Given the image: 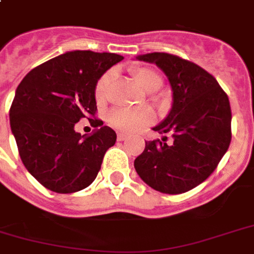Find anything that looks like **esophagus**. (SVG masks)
<instances>
[{
    "instance_id": "obj_1",
    "label": "esophagus",
    "mask_w": 254,
    "mask_h": 254,
    "mask_svg": "<svg viewBox=\"0 0 254 254\" xmlns=\"http://www.w3.org/2000/svg\"><path fill=\"white\" fill-rule=\"evenodd\" d=\"M127 138V136L125 134V133H118V134H117L118 141H125Z\"/></svg>"
}]
</instances>
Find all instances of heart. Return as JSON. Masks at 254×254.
<instances>
[{
    "label": "heart",
    "instance_id": "1",
    "mask_svg": "<svg viewBox=\"0 0 254 254\" xmlns=\"http://www.w3.org/2000/svg\"><path fill=\"white\" fill-rule=\"evenodd\" d=\"M132 75L134 80L140 87H142L146 91H155L161 86L160 75L155 72L153 69L146 68V67H134L132 68ZM113 80V72L108 71L99 76V79L95 83L94 87V97L97 102L101 103L106 98L109 86ZM108 120L113 127L122 130V132H134L137 129L142 127H146L153 122L155 114L151 109H125L116 108L108 113Z\"/></svg>",
    "mask_w": 254,
    "mask_h": 254
}]
</instances>
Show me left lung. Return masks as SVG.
<instances>
[{
	"instance_id": "obj_1",
	"label": "left lung",
	"mask_w": 254,
	"mask_h": 254,
	"mask_svg": "<svg viewBox=\"0 0 254 254\" xmlns=\"http://www.w3.org/2000/svg\"><path fill=\"white\" fill-rule=\"evenodd\" d=\"M156 63L174 91L170 114L155 132L170 133L145 142L134 168L146 185L164 194H183L207 179L232 141V109L213 75L190 60L167 52L137 56Z\"/></svg>"
}]
</instances>
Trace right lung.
I'll use <instances>...</instances> for the list:
<instances>
[{
    "instance_id": "1",
    "label": "right lung",
    "mask_w": 254,
    "mask_h": 254,
    "mask_svg": "<svg viewBox=\"0 0 254 254\" xmlns=\"http://www.w3.org/2000/svg\"><path fill=\"white\" fill-rule=\"evenodd\" d=\"M124 59L110 52H65L31 69L16 90L10 127L28 172L46 189L71 194L89 187L117 134L95 117L94 87ZM87 118L97 130L80 136L73 127Z\"/></svg>"
}]
</instances>
